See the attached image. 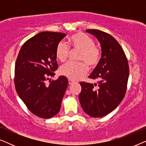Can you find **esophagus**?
Listing matches in <instances>:
<instances>
[{"label": "esophagus", "mask_w": 146, "mask_h": 146, "mask_svg": "<svg viewBox=\"0 0 146 146\" xmlns=\"http://www.w3.org/2000/svg\"><path fill=\"white\" fill-rule=\"evenodd\" d=\"M74 82V81H73V80H70V79H68V84L70 85H71V84H72Z\"/></svg>", "instance_id": "obj_1"}]
</instances>
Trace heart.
Here are the masks:
<instances>
[{
  "instance_id": "obj_1",
  "label": "heart",
  "mask_w": 146,
  "mask_h": 146,
  "mask_svg": "<svg viewBox=\"0 0 146 146\" xmlns=\"http://www.w3.org/2000/svg\"><path fill=\"white\" fill-rule=\"evenodd\" d=\"M68 45L61 41L58 44L56 49V58L61 62H64L70 54L69 47L74 50H80L78 60L79 62H68L60 68V74L72 80H76L86 74L88 68H94L98 64L102 57V51L94 45V41L84 33H79L72 36L68 41Z\"/></svg>"
}]
</instances>
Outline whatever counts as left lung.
<instances>
[{"instance_id": "obj_1", "label": "left lung", "mask_w": 146, "mask_h": 146, "mask_svg": "<svg viewBox=\"0 0 146 146\" xmlns=\"http://www.w3.org/2000/svg\"><path fill=\"white\" fill-rule=\"evenodd\" d=\"M100 42L102 57L89 76L96 84L81 82L79 100L83 110L94 117L104 116L117 107L125 96L129 77V65L120 44L109 34L88 29Z\"/></svg>"}]
</instances>
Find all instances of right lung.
Wrapping results in <instances>:
<instances>
[{"instance_id": "add662e5", "label": "right lung", "mask_w": 146, "mask_h": 146, "mask_svg": "<svg viewBox=\"0 0 146 146\" xmlns=\"http://www.w3.org/2000/svg\"><path fill=\"white\" fill-rule=\"evenodd\" d=\"M66 35L42 32L26 41L18 54L15 68L16 90L27 108L42 118L56 115L60 109L68 81L60 76L46 82L58 68L56 49Z\"/></svg>"}]
</instances>
